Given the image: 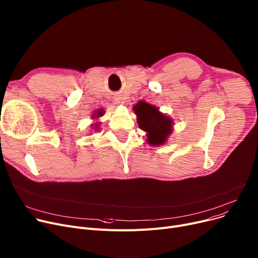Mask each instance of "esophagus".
Masks as SVG:
<instances>
[{
	"label": "esophagus",
	"mask_w": 258,
	"mask_h": 258,
	"mask_svg": "<svg viewBox=\"0 0 258 258\" xmlns=\"http://www.w3.org/2000/svg\"><path fill=\"white\" fill-rule=\"evenodd\" d=\"M115 101H116V103H118V104H119V103H123L122 100H120V98H115Z\"/></svg>",
	"instance_id": "34e87169"
}]
</instances>
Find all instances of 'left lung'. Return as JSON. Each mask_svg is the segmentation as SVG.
<instances>
[{
    "mask_svg": "<svg viewBox=\"0 0 258 258\" xmlns=\"http://www.w3.org/2000/svg\"><path fill=\"white\" fill-rule=\"evenodd\" d=\"M133 111L138 116L139 127L147 132V142L152 146L165 144L173 132V119L161 113L154 105L140 101L134 105Z\"/></svg>",
    "mask_w": 258,
    "mask_h": 258,
    "instance_id": "obj_1",
    "label": "left lung"
}]
</instances>
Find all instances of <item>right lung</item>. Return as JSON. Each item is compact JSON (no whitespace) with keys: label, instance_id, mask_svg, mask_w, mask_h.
<instances>
[{"label":"right lung","instance_id":"obj_1","mask_svg":"<svg viewBox=\"0 0 258 258\" xmlns=\"http://www.w3.org/2000/svg\"><path fill=\"white\" fill-rule=\"evenodd\" d=\"M103 114H104V110H103V109H99L96 113H94V114H93V118H96V117L98 118V117L102 116ZM98 125H99L98 123H97V124H95V127H96L95 129H98Z\"/></svg>","mask_w":258,"mask_h":258}]
</instances>
